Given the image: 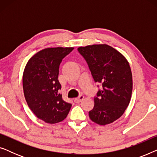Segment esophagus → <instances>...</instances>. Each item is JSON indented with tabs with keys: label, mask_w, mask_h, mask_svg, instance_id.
<instances>
[{
	"label": "esophagus",
	"mask_w": 157,
	"mask_h": 157,
	"mask_svg": "<svg viewBox=\"0 0 157 157\" xmlns=\"http://www.w3.org/2000/svg\"><path fill=\"white\" fill-rule=\"evenodd\" d=\"M83 98H84V97H83V95H80V96H78V98H75L74 101L76 102V103H80V102L81 101H82V100L83 99Z\"/></svg>",
	"instance_id": "1"
}]
</instances>
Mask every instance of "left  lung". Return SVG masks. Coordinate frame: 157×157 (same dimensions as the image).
<instances>
[{"label":"left lung","mask_w":157,"mask_h":157,"mask_svg":"<svg viewBox=\"0 0 157 157\" xmlns=\"http://www.w3.org/2000/svg\"><path fill=\"white\" fill-rule=\"evenodd\" d=\"M78 51L86 61L95 82L103 87L94 98L89 118L99 125L112 123L123 115L131 101L133 81L129 63L121 53L106 44L81 46Z\"/></svg>","instance_id":"1"}]
</instances>
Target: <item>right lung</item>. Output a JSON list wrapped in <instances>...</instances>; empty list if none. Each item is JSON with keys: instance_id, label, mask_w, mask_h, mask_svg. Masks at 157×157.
I'll use <instances>...</instances> for the list:
<instances>
[{"instance_id": "add662e5", "label": "right lung", "mask_w": 157, "mask_h": 157, "mask_svg": "<svg viewBox=\"0 0 157 157\" xmlns=\"http://www.w3.org/2000/svg\"><path fill=\"white\" fill-rule=\"evenodd\" d=\"M73 47L46 48L27 62L23 74V89L28 106L37 118L48 124L64 120L71 104L64 101L58 77L62 59Z\"/></svg>"}]
</instances>
